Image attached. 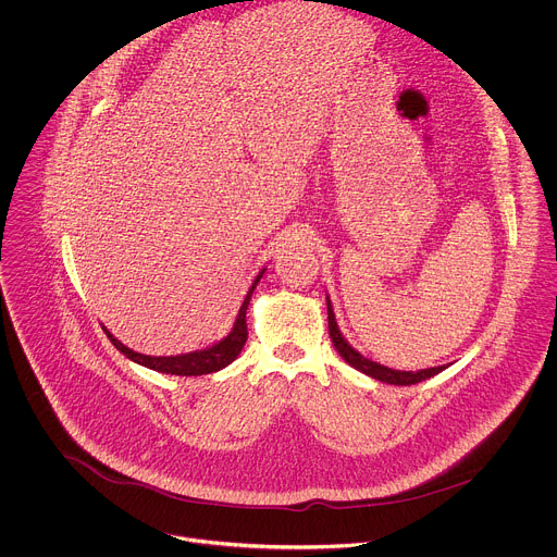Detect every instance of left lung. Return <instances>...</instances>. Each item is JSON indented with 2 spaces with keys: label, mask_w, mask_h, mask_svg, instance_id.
I'll use <instances>...</instances> for the list:
<instances>
[{
  "label": "left lung",
  "mask_w": 557,
  "mask_h": 557,
  "mask_svg": "<svg viewBox=\"0 0 557 557\" xmlns=\"http://www.w3.org/2000/svg\"><path fill=\"white\" fill-rule=\"evenodd\" d=\"M327 325H330V338L336 347V351L341 354V358L345 362H349L354 369L362 371L364 375L373 377V380H380V382H386V384H395V386H410V384H419L423 380H430L434 377L436 373H441L445 367H434V369H423V371H395V369H388L384 364H377L369 358H364L362 354H358L341 334L338 325H336V317H334V310H332V301L327 297Z\"/></svg>",
  "instance_id": "1"
}]
</instances>
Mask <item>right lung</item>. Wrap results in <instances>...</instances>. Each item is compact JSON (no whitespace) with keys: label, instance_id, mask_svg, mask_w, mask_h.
<instances>
[{"label":"right lung","instance_id":"1","mask_svg":"<svg viewBox=\"0 0 557 557\" xmlns=\"http://www.w3.org/2000/svg\"><path fill=\"white\" fill-rule=\"evenodd\" d=\"M264 275V269L258 273V277L253 280L240 310H238V317L234 321V327L232 332L219 341L216 345L212 347H206L201 351H193V354H182V356H145V354H138V351H132L129 347H125L121 341H116L106 327L103 332L108 334L110 343L125 356L129 358L132 362L136 364H143L151 371H158V373H171V375H206V373H216L221 369H225L230 362H234L238 358V354L243 351L245 343H247V321H245V314H247V306H249V299L260 282V277Z\"/></svg>","mask_w":557,"mask_h":557}]
</instances>
